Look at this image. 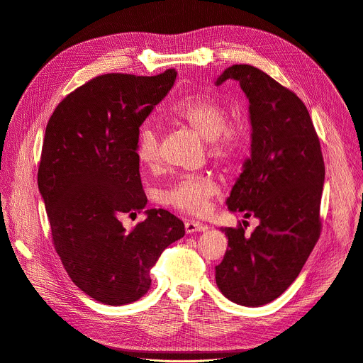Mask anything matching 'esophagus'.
Wrapping results in <instances>:
<instances>
[{
	"label": "esophagus",
	"instance_id": "esophagus-1",
	"mask_svg": "<svg viewBox=\"0 0 363 363\" xmlns=\"http://www.w3.org/2000/svg\"><path fill=\"white\" fill-rule=\"evenodd\" d=\"M206 228V225H203L202 223H199V221H196V220H188L186 223H185V231L188 233V234H191V233H202V231H205Z\"/></svg>",
	"mask_w": 363,
	"mask_h": 363
}]
</instances>
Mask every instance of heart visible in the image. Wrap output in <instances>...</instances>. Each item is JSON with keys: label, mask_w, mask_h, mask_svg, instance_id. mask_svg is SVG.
<instances>
[{"label": "heart", "mask_w": 363, "mask_h": 363, "mask_svg": "<svg viewBox=\"0 0 363 363\" xmlns=\"http://www.w3.org/2000/svg\"><path fill=\"white\" fill-rule=\"evenodd\" d=\"M168 121L189 126L206 140L210 158L218 165L235 161L245 147V135L241 126L228 121V112L223 103L208 96H196L178 100L167 109ZM138 161L149 168H158L162 162L158 129L145 122L138 130ZM220 192V185L213 175L192 174L179 177L162 198L172 208L194 216H202L210 210L211 199Z\"/></svg>", "instance_id": "b5f03b06"}]
</instances>
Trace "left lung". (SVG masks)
I'll return each instance as SVG.
<instances>
[{
  "label": "left lung",
  "mask_w": 363,
  "mask_h": 363,
  "mask_svg": "<svg viewBox=\"0 0 363 363\" xmlns=\"http://www.w3.org/2000/svg\"><path fill=\"white\" fill-rule=\"evenodd\" d=\"M237 80L248 97L251 158L227 199L231 211L260 220L225 227L228 248L216 266L221 293L258 307L283 294L315 248L320 231L325 162L320 140L297 94L263 70L234 65L216 84Z\"/></svg>",
  "instance_id": "left-lung-1"
}]
</instances>
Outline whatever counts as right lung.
<instances>
[{
    "label": "right lung",
    "instance_id": "right-lung-1",
    "mask_svg": "<svg viewBox=\"0 0 363 363\" xmlns=\"http://www.w3.org/2000/svg\"><path fill=\"white\" fill-rule=\"evenodd\" d=\"M175 79V69L97 76L69 93L47 123L37 181L51 240L72 281L100 303L145 296L150 269L185 234L174 214L145 210L136 157L138 130ZM143 211L147 220L128 232L120 217Z\"/></svg>",
    "mask_w": 363,
    "mask_h": 363
}]
</instances>
